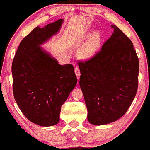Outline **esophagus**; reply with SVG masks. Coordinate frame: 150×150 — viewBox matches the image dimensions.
I'll list each match as a JSON object with an SVG mask.
<instances>
[{"mask_svg": "<svg viewBox=\"0 0 150 150\" xmlns=\"http://www.w3.org/2000/svg\"><path fill=\"white\" fill-rule=\"evenodd\" d=\"M75 75H76L77 77L79 79V77H80V69H79L78 67H75Z\"/></svg>", "mask_w": 150, "mask_h": 150, "instance_id": "34e87169", "label": "esophagus"}]
</instances>
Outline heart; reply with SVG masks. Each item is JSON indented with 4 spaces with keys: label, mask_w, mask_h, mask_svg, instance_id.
<instances>
[{
    "label": "heart",
    "mask_w": 150,
    "mask_h": 150,
    "mask_svg": "<svg viewBox=\"0 0 150 150\" xmlns=\"http://www.w3.org/2000/svg\"><path fill=\"white\" fill-rule=\"evenodd\" d=\"M90 32L88 31L87 33L89 34ZM102 38V34L99 31L93 32L79 49L77 52L79 57L84 60H88L94 57L100 49Z\"/></svg>",
    "instance_id": "b5f03b06"
}]
</instances>
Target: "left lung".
<instances>
[{"label": "left lung", "mask_w": 150, "mask_h": 150, "mask_svg": "<svg viewBox=\"0 0 150 150\" xmlns=\"http://www.w3.org/2000/svg\"><path fill=\"white\" fill-rule=\"evenodd\" d=\"M101 50L79 63L80 86L91 124L116 121L128 111L138 86L139 60L130 39L116 25Z\"/></svg>", "instance_id": "1"}]
</instances>
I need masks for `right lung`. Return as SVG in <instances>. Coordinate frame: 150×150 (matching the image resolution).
I'll list each match as a JSON object with an SVG mask.
<instances>
[{"label": "right lung", "mask_w": 150, "mask_h": 150, "mask_svg": "<svg viewBox=\"0 0 150 150\" xmlns=\"http://www.w3.org/2000/svg\"><path fill=\"white\" fill-rule=\"evenodd\" d=\"M63 22L35 27L20 42L12 65L15 101L27 119L41 126L58 123L61 106L77 85L73 65H60L42 47Z\"/></svg>", "instance_id": "1"}]
</instances>
